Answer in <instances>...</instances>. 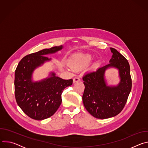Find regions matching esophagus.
I'll return each instance as SVG.
<instances>
[{"label":"esophagus","instance_id":"esophagus-1","mask_svg":"<svg viewBox=\"0 0 148 148\" xmlns=\"http://www.w3.org/2000/svg\"><path fill=\"white\" fill-rule=\"evenodd\" d=\"M80 81V79L78 77H75L73 78V83H75L77 82H79Z\"/></svg>","mask_w":148,"mask_h":148}]
</instances>
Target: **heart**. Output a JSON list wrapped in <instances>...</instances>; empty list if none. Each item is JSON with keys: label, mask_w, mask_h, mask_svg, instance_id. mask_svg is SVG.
Wrapping results in <instances>:
<instances>
[{"label": "heart", "mask_w": 148, "mask_h": 148, "mask_svg": "<svg viewBox=\"0 0 148 148\" xmlns=\"http://www.w3.org/2000/svg\"><path fill=\"white\" fill-rule=\"evenodd\" d=\"M92 56L89 53H78L74 55L70 60L71 68L74 70L87 66L92 60Z\"/></svg>", "instance_id": "heart-1"}]
</instances>
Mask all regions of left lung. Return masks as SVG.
<instances>
[{
	"mask_svg": "<svg viewBox=\"0 0 148 148\" xmlns=\"http://www.w3.org/2000/svg\"><path fill=\"white\" fill-rule=\"evenodd\" d=\"M112 56L108 64L86 73L82 77L85 86L82 101L87 111L94 117L107 119L119 114L131 91L132 80L129 62L116 49L110 48ZM118 70L120 82L109 86L105 78L108 68Z\"/></svg>",
	"mask_w": 148,
	"mask_h": 148,
	"instance_id": "1",
	"label": "left lung"
}]
</instances>
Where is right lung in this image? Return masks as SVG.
Wrapping results in <instances>:
<instances>
[{
  "label": "right lung",
  "mask_w": 148,
  "mask_h": 148,
  "mask_svg": "<svg viewBox=\"0 0 148 148\" xmlns=\"http://www.w3.org/2000/svg\"><path fill=\"white\" fill-rule=\"evenodd\" d=\"M55 46L30 54L20 60L14 74V93L18 107L30 118L43 120L51 116L62 102L61 94L73 84V79H63L51 71L48 77L39 81L33 80L34 71L51 60L47 54L62 50Z\"/></svg>",
  "instance_id": "1"
}]
</instances>
